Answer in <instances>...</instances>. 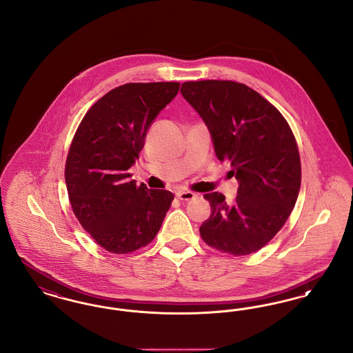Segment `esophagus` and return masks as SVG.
Segmentation results:
<instances>
[{
	"mask_svg": "<svg viewBox=\"0 0 353 353\" xmlns=\"http://www.w3.org/2000/svg\"><path fill=\"white\" fill-rule=\"evenodd\" d=\"M176 197L180 201H189V200H193L196 197V194L192 192H179V193H176Z\"/></svg>",
	"mask_w": 353,
	"mask_h": 353,
	"instance_id": "esophagus-1",
	"label": "esophagus"
}]
</instances>
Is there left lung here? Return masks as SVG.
Masks as SVG:
<instances>
[{
	"label": "left lung",
	"mask_w": 353,
	"mask_h": 353,
	"mask_svg": "<svg viewBox=\"0 0 353 353\" xmlns=\"http://www.w3.org/2000/svg\"><path fill=\"white\" fill-rule=\"evenodd\" d=\"M181 94L208 125L219 161L238 180L232 203L203 194L212 214L200 228L206 245L234 256L265 248L283 228L299 194L301 156L283 115L246 84L185 82Z\"/></svg>",
	"instance_id": "8db88e82"
}]
</instances>
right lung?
Segmentation results:
<instances>
[{
  "label": "right lung",
  "mask_w": 353,
  "mask_h": 353,
  "mask_svg": "<svg viewBox=\"0 0 353 353\" xmlns=\"http://www.w3.org/2000/svg\"><path fill=\"white\" fill-rule=\"evenodd\" d=\"M179 88V82L119 85L87 111L74 134L65 165L68 200L107 252L127 254L151 243L174 199L169 190L136 185L128 169Z\"/></svg>",
  "instance_id": "1"
}]
</instances>
